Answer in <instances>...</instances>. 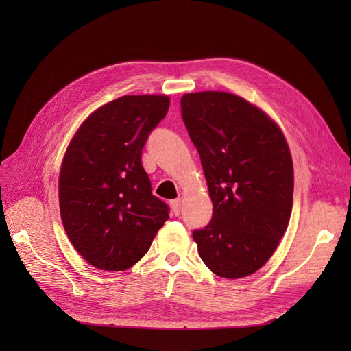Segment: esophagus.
<instances>
[{"mask_svg":"<svg viewBox=\"0 0 351 351\" xmlns=\"http://www.w3.org/2000/svg\"><path fill=\"white\" fill-rule=\"evenodd\" d=\"M169 205H171L173 214H174L176 217H178L180 214H182V200H180V199L171 200V202H169Z\"/></svg>","mask_w":351,"mask_h":351,"instance_id":"34e87169","label":"esophagus"}]
</instances>
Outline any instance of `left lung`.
Instances as JSON below:
<instances>
[{"mask_svg": "<svg viewBox=\"0 0 351 351\" xmlns=\"http://www.w3.org/2000/svg\"><path fill=\"white\" fill-rule=\"evenodd\" d=\"M180 105L214 204L209 224L193 231L199 256L218 277H247L267 263L289 226V145L267 114L232 93H186Z\"/></svg>", "mask_w": 351, "mask_h": 351, "instance_id": "1", "label": "left lung"}]
</instances>
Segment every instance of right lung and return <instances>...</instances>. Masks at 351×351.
<instances>
[{
    "mask_svg": "<svg viewBox=\"0 0 351 351\" xmlns=\"http://www.w3.org/2000/svg\"><path fill=\"white\" fill-rule=\"evenodd\" d=\"M168 107L165 95L114 99L83 121L67 147L58 183L62 226L95 268H132L169 217L141 161Z\"/></svg>",
    "mask_w": 351,
    "mask_h": 351,
    "instance_id": "add662e5",
    "label": "right lung"
}]
</instances>
